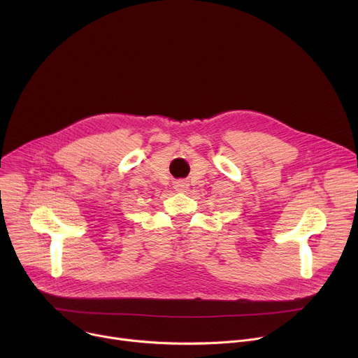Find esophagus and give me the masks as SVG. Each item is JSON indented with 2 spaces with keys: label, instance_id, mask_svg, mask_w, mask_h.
<instances>
[{
  "label": "esophagus",
  "instance_id": "obj_1",
  "mask_svg": "<svg viewBox=\"0 0 358 358\" xmlns=\"http://www.w3.org/2000/svg\"><path fill=\"white\" fill-rule=\"evenodd\" d=\"M187 182L186 180H183V179H179V180H176V182H173V187L178 190V192H185L186 189H187Z\"/></svg>",
  "mask_w": 358,
  "mask_h": 358
}]
</instances>
